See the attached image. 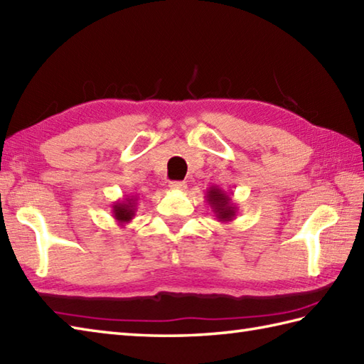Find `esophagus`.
Segmentation results:
<instances>
[{
    "label": "esophagus",
    "instance_id": "obj_1",
    "mask_svg": "<svg viewBox=\"0 0 364 364\" xmlns=\"http://www.w3.org/2000/svg\"><path fill=\"white\" fill-rule=\"evenodd\" d=\"M168 188L172 191H184V189H186V183H184V181H170Z\"/></svg>",
    "mask_w": 364,
    "mask_h": 364
}]
</instances>
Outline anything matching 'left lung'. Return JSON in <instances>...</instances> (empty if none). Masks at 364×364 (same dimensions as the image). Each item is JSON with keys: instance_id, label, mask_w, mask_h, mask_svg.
Here are the masks:
<instances>
[{"instance_id": "1", "label": "left lung", "mask_w": 364, "mask_h": 364, "mask_svg": "<svg viewBox=\"0 0 364 364\" xmlns=\"http://www.w3.org/2000/svg\"><path fill=\"white\" fill-rule=\"evenodd\" d=\"M205 200L208 202L211 211L215 213L219 223H232L238 213V206L232 200V196L227 194L224 189L218 186H211L206 189Z\"/></svg>"}]
</instances>
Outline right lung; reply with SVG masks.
Returning <instances> with one entry per match:
<instances>
[{
    "mask_svg": "<svg viewBox=\"0 0 364 364\" xmlns=\"http://www.w3.org/2000/svg\"><path fill=\"white\" fill-rule=\"evenodd\" d=\"M137 196H124L119 200L113 202L112 205V216L117 220L118 225H126L129 224L135 216V211H137Z\"/></svg>",
    "mask_w": 364,
    "mask_h": 364,
    "instance_id": "obj_1",
    "label": "right lung"
}]
</instances>
